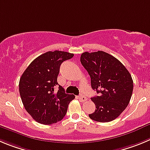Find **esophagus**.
<instances>
[{
    "instance_id": "34e87169",
    "label": "esophagus",
    "mask_w": 150,
    "mask_h": 150,
    "mask_svg": "<svg viewBox=\"0 0 150 150\" xmlns=\"http://www.w3.org/2000/svg\"><path fill=\"white\" fill-rule=\"evenodd\" d=\"M87 97L81 95L80 96H79V100H80L81 102H85V101H87Z\"/></svg>"
}]
</instances>
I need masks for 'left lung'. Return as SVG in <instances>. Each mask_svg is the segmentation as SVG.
Segmentation results:
<instances>
[{
	"label": "left lung",
	"mask_w": 150,
	"mask_h": 150,
	"mask_svg": "<svg viewBox=\"0 0 150 150\" xmlns=\"http://www.w3.org/2000/svg\"><path fill=\"white\" fill-rule=\"evenodd\" d=\"M81 63L90 75L92 88L98 94L91 98L96 109L89 117L100 122L114 120L130 102L132 75L120 60L102 51L83 52Z\"/></svg>",
	"instance_id": "1"
}]
</instances>
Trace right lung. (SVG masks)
<instances>
[{
    "instance_id": "obj_1",
    "label": "right lung",
    "mask_w": 150,
    "mask_h": 150,
    "mask_svg": "<svg viewBox=\"0 0 150 150\" xmlns=\"http://www.w3.org/2000/svg\"><path fill=\"white\" fill-rule=\"evenodd\" d=\"M74 56L69 52H48L36 57L23 72L19 81V93L25 110L36 122L51 125L65 117L68 105L75 98L74 95L65 93L58 84L57 75L63 61Z\"/></svg>"
}]
</instances>
